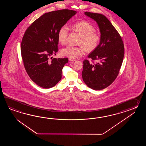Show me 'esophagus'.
I'll use <instances>...</instances> for the list:
<instances>
[{"label": "esophagus", "mask_w": 146, "mask_h": 146, "mask_svg": "<svg viewBox=\"0 0 146 146\" xmlns=\"http://www.w3.org/2000/svg\"><path fill=\"white\" fill-rule=\"evenodd\" d=\"M69 60H70V61H72V62H76V61H77V59L70 58V59H69Z\"/></svg>", "instance_id": "esophagus-1"}]
</instances>
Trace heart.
<instances>
[{
  "mask_svg": "<svg viewBox=\"0 0 146 146\" xmlns=\"http://www.w3.org/2000/svg\"><path fill=\"white\" fill-rule=\"evenodd\" d=\"M73 28L80 34L81 38L79 46H68L61 50L63 56L70 58H76L83 55L86 50L91 52L95 50L100 42V35L95 32V29L92 25L86 21L77 22L73 25ZM69 28L67 25H64L59 29L58 32V40L59 43L64 45L67 43Z\"/></svg>",
  "mask_w": 146,
  "mask_h": 146,
  "instance_id": "1",
  "label": "heart"
}]
</instances>
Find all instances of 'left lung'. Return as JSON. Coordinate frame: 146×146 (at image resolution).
I'll return each instance as SVG.
<instances>
[{"label": "left lung", "mask_w": 146, "mask_h": 146, "mask_svg": "<svg viewBox=\"0 0 146 146\" xmlns=\"http://www.w3.org/2000/svg\"><path fill=\"white\" fill-rule=\"evenodd\" d=\"M84 14L96 21L99 27L101 39L99 45L88 55L96 63L84 61L82 79L93 90L105 89L117 77L124 56V45L121 36L106 16L96 13Z\"/></svg>", "instance_id": "obj_1"}]
</instances>
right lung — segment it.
Masks as SVG:
<instances>
[{"label": "right lung", "instance_id": "add662e5", "mask_svg": "<svg viewBox=\"0 0 146 146\" xmlns=\"http://www.w3.org/2000/svg\"><path fill=\"white\" fill-rule=\"evenodd\" d=\"M76 13L62 9L44 13L25 32L21 44L22 60L29 76L38 86L48 89L60 80L68 59L50 58L58 50L59 29Z\"/></svg>", "mask_w": 146, "mask_h": 146}]
</instances>
